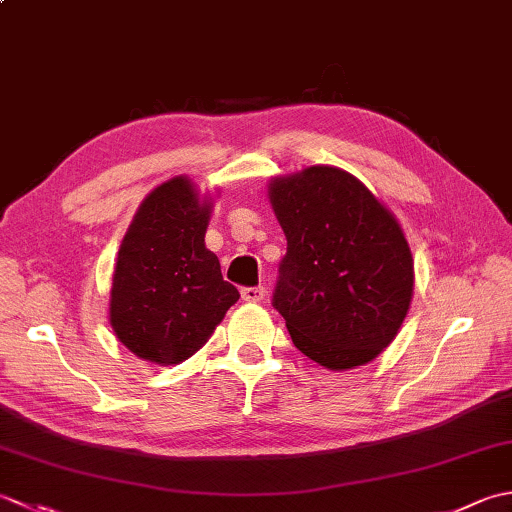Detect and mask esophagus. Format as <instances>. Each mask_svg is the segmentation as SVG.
Segmentation results:
<instances>
[{"instance_id": "obj_1", "label": "esophagus", "mask_w": 512, "mask_h": 512, "mask_svg": "<svg viewBox=\"0 0 512 512\" xmlns=\"http://www.w3.org/2000/svg\"><path fill=\"white\" fill-rule=\"evenodd\" d=\"M264 297H266V290H264L262 286H257V288H244V290H242V299L248 301V303H259V301H264Z\"/></svg>"}]
</instances>
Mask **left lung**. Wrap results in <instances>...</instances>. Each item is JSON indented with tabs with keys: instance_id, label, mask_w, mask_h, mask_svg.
Returning <instances> with one entry per match:
<instances>
[{
	"instance_id": "left-lung-1",
	"label": "left lung",
	"mask_w": 512,
	"mask_h": 512,
	"mask_svg": "<svg viewBox=\"0 0 512 512\" xmlns=\"http://www.w3.org/2000/svg\"><path fill=\"white\" fill-rule=\"evenodd\" d=\"M268 200L288 239L273 306L292 343L332 372L372 363L413 297V257L396 215L330 165L270 178Z\"/></svg>"
}]
</instances>
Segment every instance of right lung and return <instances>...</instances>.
<instances>
[{
  "label": "right lung",
  "instance_id": "add662e5",
  "mask_svg": "<svg viewBox=\"0 0 512 512\" xmlns=\"http://www.w3.org/2000/svg\"><path fill=\"white\" fill-rule=\"evenodd\" d=\"M211 211L213 195L176 176L140 202L127 228L112 277L110 325L143 361H187L239 299L204 244Z\"/></svg>",
  "mask_w": 512,
  "mask_h": 512
}]
</instances>
